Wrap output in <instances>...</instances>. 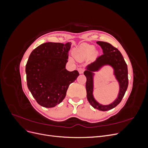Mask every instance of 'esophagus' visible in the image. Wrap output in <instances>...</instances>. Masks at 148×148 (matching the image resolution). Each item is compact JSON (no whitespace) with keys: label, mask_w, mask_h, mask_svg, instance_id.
<instances>
[{"label":"esophagus","mask_w":148,"mask_h":148,"mask_svg":"<svg viewBox=\"0 0 148 148\" xmlns=\"http://www.w3.org/2000/svg\"><path fill=\"white\" fill-rule=\"evenodd\" d=\"M78 71H79V74H82V73H83V71H84V70H83V69H82V68H79V69H78Z\"/></svg>","instance_id":"1"}]
</instances>
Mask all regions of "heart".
I'll return each mask as SVG.
<instances>
[{
    "mask_svg": "<svg viewBox=\"0 0 148 148\" xmlns=\"http://www.w3.org/2000/svg\"><path fill=\"white\" fill-rule=\"evenodd\" d=\"M80 51H84L86 52L87 54H91V53H92L95 51V47L92 45H89V44H83V45H82V47H80ZM74 56L76 58L79 57L78 53L77 52H76Z\"/></svg>",
    "mask_w": 148,
    "mask_h": 148,
    "instance_id": "b5f03b06",
    "label": "heart"
}]
</instances>
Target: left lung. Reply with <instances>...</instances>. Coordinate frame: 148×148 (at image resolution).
<instances>
[{
	"instance_id": "8db88e82",
	"label": "left lung",
	"mask_w": 148,
	"mask_h": 148,
	"mask_svg": "<svg viewBox=\"0 0 148 148\" xmlns=\"http://www.w3.org/2000/svg\"><path fill=\"white\" fill-rule=\"evenodd\" d=\"M96 42L102 49L103 54L97 57L96 61L89 64L86 67V70L84 71V75L86 77L87 99L89 104L95 109L107 111L117 106L125 95L128 85V69L122 53L117 48L106 42L97 41ZM104 65H110L113 67L114 74L119 84V92L118 97L113 103L108 105H101L94 99L93 95V72L98 71Z\"/></svg>"
}]
</instances>
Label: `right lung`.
I'll use <instances>...</instances> for the list:
<instances>
[{
	"mask_svg": "<svg viewBox=\"0 0 148 148\" xmlns=\"http://www.w3.org/2000/svg\"><path fill=\"white\" fill-rule=\"evenodd\" d=\"M71 42H45L29 55L26 65L27 86L38 104L53 107L64 99L69 85L79 76L65 69Z\"/></svg>",
	"mask_w": 148,
	"mask_h": 148,
	"instance_id": "obj_1",
	"label": "right lung"
}]
</instances>
